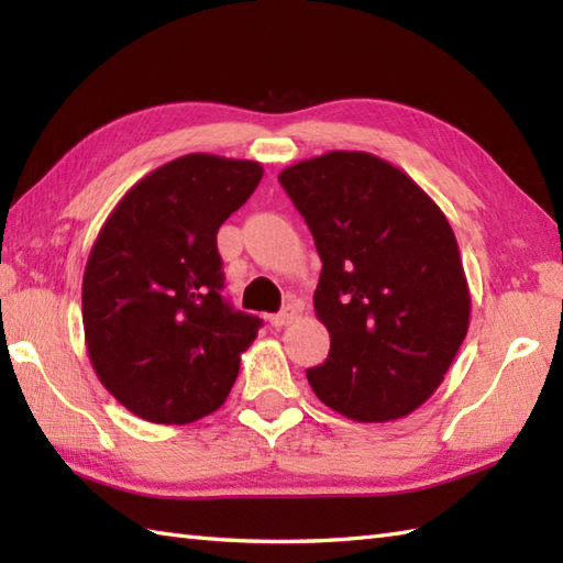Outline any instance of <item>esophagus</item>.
<instances>
[{"label": "esophagus", "mask_w": 563, "mask_h": 563, "mask_svg": "<svg viewBox=\"0 0 563 563\" xmlns=\"http://www.w3.org/2000/svg\"><path fill=\"white\" fill-rule=\"evenodd\" d=\"M297 317H300V307H297V305H288V307H283L278 314H271L268 319H271L273 327L280 329V327L292 324V321H295Z\"/></svg>", "instance_id": "obj_1"}]
</instances>
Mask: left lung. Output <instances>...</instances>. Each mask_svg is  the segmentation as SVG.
I'll list each match as a JSON object with an SVG mask.
<instances>
[{
	"mask_svg": "<svg viewBox=\"0 0 563 563\" xmlns=\"http://www.w3.org/2000/svg\"><path fill=\"white\" fill-rule=\"evenodd\" d=\"M314 236L317 319L331 351L307 379L357 423L409 416L430 399L470 329L460 246L435 200L369 152L333 150L280 172Z\"/></svg>",
	"mask_w": 563,
	"mask_h": 563,
	"instance_id": "8db88e82",
	"label": "left lung"
}]
</instances>
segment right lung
Listing matches in <instances>:
<instances>
[{
    "mask_svg": "<svg viewBox=\"0 0 563 563\" xmlns=\"http://www.w3.org/2000/svg\"><path fill=\"white\" fill-rule=\"evenodd\" d=\"M263 166L184 154L128 190L84 268V343L101 385L150 423L218 411L261 319L222 300L218 230Z\"/></svg>",
    "mask_w": 563,
    "mask_h": 563,
    "instance_id": "1",
    "label": "right lung"
}]
</instances>
